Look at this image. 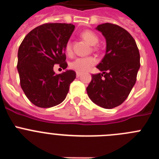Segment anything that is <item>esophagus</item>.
<instances>
[{
	"label": "esophagus",
	"mask_w": 159,
	"mask_h": 159,
	"mask_svg": "<svg viewBox=\"0 0 159 159\" xmlns=\"http://www.w3.org/2000/svg\"><path fill=\"white\" fill-rule=\"evenodd\" d=\"M81 75V73L80 72H78V71H77L76 72V76L77 77H80Z\"/></svg>",
	"instance_id": "esophagus-1"
}]
</instances>
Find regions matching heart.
<instances>
[{
	"instance_id": "heart-1",
	"label": "heart",
	"mask_w": 159,
	"mask_h": 159,
	"mask_svg": "<svg viewBox=\"0 0 159 159\" xmlns=\"http://www.w3.org/2000/svg\"><path fill=\"white\" fill-rule=\"evenodd\" d=\"M81 36L86 40L91 45H95L99 39V36L95 34V32L90 30L84 31L81 33ZM65 52L67 54L70 55L72 52V48H71V42H67L65 44ZM97 58L95 57H79L70 64V67L71 69L75 70L78 72H85V71H89L93 66H95L97 63Z\"/></svg>"
}]
</instances>
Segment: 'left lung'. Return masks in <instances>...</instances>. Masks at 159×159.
I'll return each instance as SVG.
<instances>
[{
    "mask_svg": "<svg viewBox=\"0 0 159 159\" xmlns=\"http://www.w3.org/2000/svg\"><path fill=\"white\" fill-rule=\"evenodd\" d=\"M96 29L106 38V54L97 65L102 73L92 74L87 92L95 104L111 109L126 100L135 84L139 51L131 35L119 25L105 23Z\"/></svg>",
    "mask_w": 159,
    "mask_h": 159,
    "instance_id": "8db88e82",
    "label": "left lung"
}]
</instances>
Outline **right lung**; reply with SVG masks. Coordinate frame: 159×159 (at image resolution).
<instances>
[{
	"instance_id": "1",
	"label": "right lung",
	"mask_w": 159,
	"mask_h": 159,
	"mask_svg": "<svg viewBox=\"0 0 159 159\" xmlns=\"http://www.w3.org/2000/svg\"><path fill=\"white\" fill-rule=\"evenodd\" d=\"M75 25L46 23L29 32L18 49L17 70L22 90L32 103L52 107L65 99L76 73L67 70L61 74L53 71L55 64L67 67L65 44Z\"/></svg>"
}]
</instances>
